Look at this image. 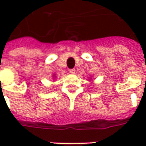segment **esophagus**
Returning <instances> with one entry per match:
<instances>
[{"label":"esophagus","mask_w":146,"mask_h":146,"mask_svg":"<svg viewBox=\"0 0 146 146\" xmlns=\"http://www.w3.org/2000/svg\"><path fill=\"white\" fill-rule=\"evenodd\" d=\"M70 73H72V74H75V73H76V70L75 69H71V70H70Z\"/></svg>","instance_id":"34e87169"}]
</instances>
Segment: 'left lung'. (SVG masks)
I'll return each mask as SVG.
<instances>
[{
	"label": "left lung",
	"instance_id": "8db88e82",
	"mask_svg": "<svg viewBox=\"0 0 146 146\" xmlns=\"http://www.w3.org/2000/svg\"><path fill=\"white\" fill-rule=\"evenodd\" d=\"M90 80H91V79H90Z\"/></svg>",
	"mask_w": 146,
	"mask_h": 146
}]
</instances>
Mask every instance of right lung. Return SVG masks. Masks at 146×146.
I'll list each match as a JSON object with an SVG mask.
<instances>
[{
  "mask_svg": "<svg viewBox=\"0 0 146 146\" xmlns=\"http://www.w3.org/2000/svg\"><path fill=\"white\" fill-rule=\"evenodd\" d=\"M54 78H55V75H54H54H53V80H54Z\"/></svg>",
  "mask_w": 146,
  "mask_h": 146,
  "instance_id": "1",
  "label": "right lung"
}]
</instances>
